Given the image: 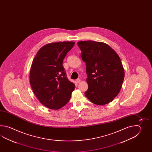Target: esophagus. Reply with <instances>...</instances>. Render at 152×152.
Returning <instances> with one entry per match:
<instances>
[{
  "instance_id": "1",
  "label": "esophagus",
  "mask_w": 152,
  "mask_h": 152,
  "mask_svg": "<svg viewBox=\"0 0 152 152\" xmlns=\"http://www.w3.org/2000/svg\"><path fill=\"white\" fill-rule=\"evenodd\" d=\"M81 81L80 79H76L75 80V83H80Z\"/></svg>"
}]
</instances>
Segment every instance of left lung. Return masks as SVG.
I'll return each instance as SVG.
<instances>
[{"label":"left lung","instance_id":"left-lung-1","mask_svg":"<svg viewBox=\"0 0 152 152\" xmlns=\"http://www.w3.org/2000/svg\"><path fill=\"white\" fill-rule=\"evenodd\" d=\"M77 45L86 65L88 87L85 96L97 105L109 103L119 94L124 78L121 58L103 42L85 41Z\"/></svg>","mask_w":152,"mask_h":152}]
</instances>
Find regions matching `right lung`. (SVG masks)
<instances>
[{
  "label": "right lung",
  "instance_id": "right-lung-1",
  "mask_svg": "<svg viewBox=\"0 0 152 152\" xmlns=\"http://www.w3.org/2000/svg\"><path fill=\"white\" fill-rule=\"evenodd\" d=\"M74 42H55L43 46L33 60L30 83L40 103L50 109L65 106L75 90V84L68 80L62 62Z\"/></svg>",
  "mask_w": 152,
  "mask_h": 152
}]
</instances>
